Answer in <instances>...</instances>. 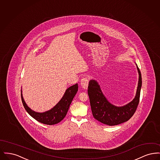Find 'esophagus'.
Returning a JSON list of instances; mask_svg holds the SVG:
<instances>
[{
  "label": "esophagus",
  "instance_id": "obj_1",
  "mask_svg": "<svg viewBox=\"0 0 160 160\" xmlns=\"http://www.w3.org/2000/svg\"><path fill=\"white\" fill-rule=\"evenodd\" d=\"M88 84H89V78L87 77H83L81 80V85H82V88L84 89H88Z\"/></svg>",
  "mask_w": 160,
  "mask_h": 160
}]
</instances>
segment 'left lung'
I'll use <instances>...</instances> for the list:
<instances>
[{"label": "left lung", "mask_w": 160, "mask_h": 160, "mask_svg": "<svg viewBox=\"0 0 160 160\" xmlns=\"http://www.w3.org/2000/svg\"><path fill=\"white\" fill-rule=\"evenodd\" d=\"M137 68L139 76L135 98L123 106L117 107L112 104L102 93L98 83L95 80L89 81L88 93L92 113L95 119L107 125L113 126L128 121L133 116L139 103L142 84L141 72L137 65Z\"/></svg>", "instance_id": "obj_1"}]
</instances>
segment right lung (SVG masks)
<instances>
[{
  "label": "right lung",
  "instance_id": "1",
  "mask_svg": "<svg viewBox=\"0 0 160 160\" xmlns=\"http://www.w3.org/2000/svg\"><path fill=\"white\" fill-rule=\"evenodd\" d=\"M77 91L78 84L71 86L66 90L63 97L55 106L43 113L36 112L27 106L23 99L22 91H21V97L25 110L33 118L42 123L52 125L61 122L65 117L69 106Z\"/></svg>",
  "mask_w": 160,
  "mask_h": 160
}]
</instances>
